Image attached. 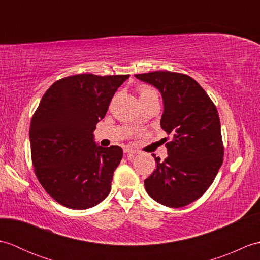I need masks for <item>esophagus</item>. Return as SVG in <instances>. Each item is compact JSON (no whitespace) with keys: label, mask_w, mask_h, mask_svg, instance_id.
<instances>
[{"label":"esophagus","mask_w":260,"mask_h":260,"mask_svg":"<svg viewBox=\"0 0 260 260\" xmlns=\"http://www.w3.org/2000/svg\"><path fill=\"white\" fill-rule=\"evenodd\" d=\"M124 153L126 154V155H134V154H136V151L131 150V148H125Z\"/></svg>","instance_id":"1"}]
</instances>
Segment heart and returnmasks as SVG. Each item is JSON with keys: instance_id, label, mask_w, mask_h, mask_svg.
Masks as SVG:
<instances>
[{"instance_id": "obj_1", "label": "heart", "mask_w": 260, "mask_h": 260, "mask_svg": "<svg viewBox=\"0 0 260 260\" xmlns=\"http://www.w3.org/2000/svg\"><path fill=\"white\" fill-rule=\"evenodd\" d=\"M139 95H140V101H143V99H146L148 97H152V96H155L157 95L156 91L153 89V88L148 87V86H141L139 87ZM135 126H139V124H135Z\"/></svg>"}]
</instances>
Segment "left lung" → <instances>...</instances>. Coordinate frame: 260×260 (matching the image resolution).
Returning <instances> with one entry per match:
<instances>
[{
    "label": "left lung",
    "instance_id": "8db88e82",
    "mask_svg": "<svg viewBox=\"0 0 260 260\" xmlns=\"http://www.w3.org/2000/svg\"><path fill=\"white\" fill-rule=\"evenodd\" d=\"M161 92L162 129L172 136L168 157H155L156 170L144 181L146 192L170 208L184 207L203 196L223 161L217 107L191 77L172 71L135 75Z\"/></svg>",
    "mask_w": 260,
    "mask_h": 260
}]
</instances>
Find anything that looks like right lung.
Returning <instances> with one entry per match:
<instances>
[{"mask_svg":"<svg viewBox=\"0 0 260 260\" xmlns=\"http://www.w3.org/2000/svg\"><path fill=\"white\" fill-rule=\"evenodd\" d=\"M128 78L129 75L66 77L49 88L33 114V168L43 189L62 206L88 209L109 194L123 150L97 145L93 131L116 90Z\"/></svg>","mask_w":260,"mask_h":260,"instance_id":"add662e5","label":"right lung"}]
</instances>
